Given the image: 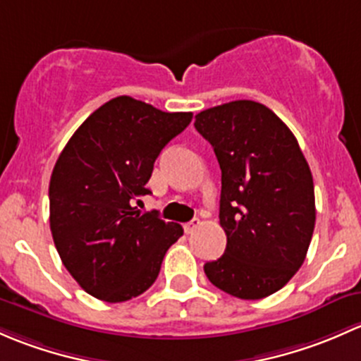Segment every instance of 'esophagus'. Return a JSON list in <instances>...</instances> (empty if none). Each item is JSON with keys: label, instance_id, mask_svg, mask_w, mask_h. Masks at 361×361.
<instances>
[{"label": "esophagus", "instance_id": "esophagus-1", "mask_svg": "<svg viewBox=\"0 0 361 361\" xmlns=\"http://www.w3.org/2000/svg\"><path fill=\"white\" fill-rule=\"evenodd\" d=\"M200 224H202V222H200V219H192V221L185 222V224H184V231L188 233V235H189V233H192V231H195V229L198 228Z\"/></svg>", "mask_w": 361, "mask_h": 361}]
</instances>
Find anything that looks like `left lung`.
Returning a JSON list of instances; mask_svg holds the SVG:
<instances>
[{
  "mask_svg": "<svg viewBox=\"0 0 361 361\" xmlns=\"http://www.w3.org/2000/svg\"><path fill=\"white\" fill-rule=\"evenodd\" d=\"M222 172L217 261L203 266L212 285L238 299L278 292L306 259L317 210L310 165L287 125L264 104L233 100L196 114Z\"/></svg>",
  "mask_w": 361,
  "mask_h": 361,
  "instance_id": "left-lung-1",
  "label": "left lung"
}]
</instances>
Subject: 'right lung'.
<instances>
[{
    "label": "right lung",
    "mask_w": 361,
    "mask_h": 361,
    "mask_svg": "<svg viewBox=\"0 0 361 361\" xmlns=\"http://www.w3.org/2000/svg\"><path fill=\"white\" fill-rule=\"evenodd\" d=\"M191 118L121 95L94 111L62 149L48 188L50 229L62 264L90 295L123 302L146 292L184 233L138 207L151 195L156 158Z\"/></svg>",
    "instance_id": "obj_1"
}]
</instances>
